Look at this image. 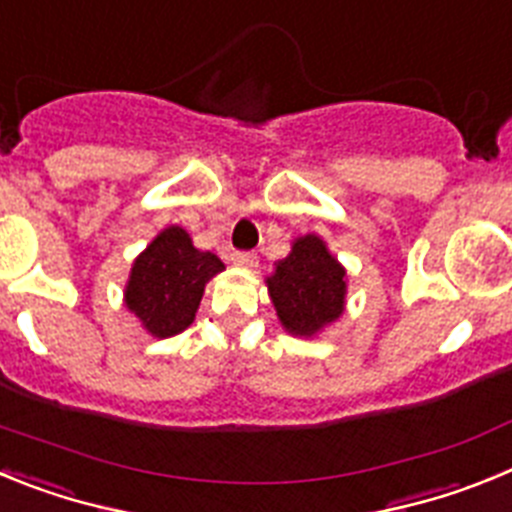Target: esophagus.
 Listing matches in <instances>:
<instances>
[{"label":"esophagus","mask_w":512,"mask_h":512,"mask_svg":"<svg viewBox=\"0 0 512 512\" xmlns=\"http://www.w3.org/2000/svg\"><path fill=\"white\" fill-rule=\"evenodd\" d=\"M230 261H233L235 266H246V269H251V266H256V253L253 251H233L230 253Z\"/></svg>","instance_id":"34e87169"}]
</instances>
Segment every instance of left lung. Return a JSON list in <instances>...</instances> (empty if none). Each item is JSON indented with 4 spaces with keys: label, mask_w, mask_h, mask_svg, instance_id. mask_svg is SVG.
Masks as SVG:
<instances>
[{
    "label": "left lung",
    "mask_w": 512,
    "mask_h": 512,
    "mask_svg": "<svg viewBox=\"0 0 512 512\" xmlns=\"http://www.w3.org/2000/svg\"><path fill=\"white\" fill-rule=\"evenodd\" d=\"M346 271L328 253L318 235L295 241L292 253L269 277V295L284 328L295 336H312L343 312Z\"/></svg>",
    "instance_id": "8db88e82"
}]
</instances>
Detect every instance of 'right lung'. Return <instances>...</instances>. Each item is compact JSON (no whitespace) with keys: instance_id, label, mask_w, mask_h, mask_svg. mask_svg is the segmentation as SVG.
<instances>
[{"instance_id":"right-lung-1","label":"right lung","mask_w":512,"mask_h":512,"mask_svg":"<svg viewBox=\"0 0 512 512\" xmlns=\"http://www.w3.org/2000/svg\"><path fill=\"white\" fill-rule=\"evenodd\" d=\"M223 269L215 253L197 251L192 238L171 225L135 259L125 305L148 333L158 338L176 336L192 325L207 279Z\"/></svg>"}]
</instances>
